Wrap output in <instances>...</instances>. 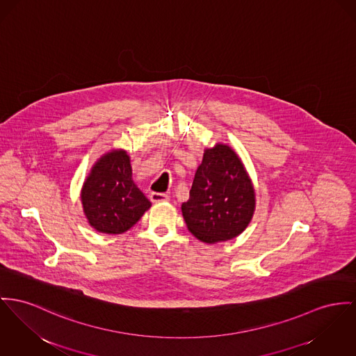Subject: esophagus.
<instances>
[{
    "mask_svg": "<svg viewBox=\"0 0 356 356\" xmlns=\"http://www.w3.org/2000/svg\"><path fill=\"white\" fill-rule=\"evenodd\" d=\"M149 200L152 201V202H163V201H168V195L165 194V193H155V191H152L151 194H149Z\"/></svg>",
    "mask_w": 356,
    "mask_h": 356,
    "instance_id": "34e87169",
    "label": "esophagus"
}]
</instances>
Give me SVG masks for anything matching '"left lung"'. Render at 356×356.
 <instances>
[{
  "label": "left lung",
  "instance_id": "1",
  "mask_svg": "<svg viewBox=\"0 0 356 356\" xmlns=\"http://www.w3.org/2000/svg\"><path fill=\"white\" fill-rule=\"evenodd\" d=\"M255 212V190L236 152L217 143L207 148L182 214L190 232L214 244L238 236Z\"/></svg>",
  "mask_w": 356,
  "mask_h": 356
}]
</instances>
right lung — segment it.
<instances>
[{"mask_svg":"<svg viewBox=\"0 0 356 356\" xmlns=\"http://www.w3.org/2000/svg\"><path fill=\"white\" fill-rule=\"evenodd\" d=\"M83 213L95 231L119 235L132 228L151 202L132 179L131 159L124 149L104 154L81 190Z\"/></svg>","mask_w":356,"mask_h":356,"instance_id":"obj_1","label":"right lung"}]
</instances>
